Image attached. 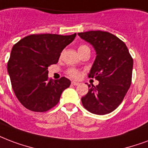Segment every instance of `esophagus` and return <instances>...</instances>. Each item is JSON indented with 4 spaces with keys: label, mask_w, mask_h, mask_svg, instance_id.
I'll return each instance as SVG.
<instances>
[{
    "label": "esophagus",
    "mask_w": 148,
    "mask_h": 148,
    "mask_svg": "<svg viewBox=\"0 0 148 148\" xmlns=\"http://www.w3.org/2000/svg\"><path fill=\"white\" fill-rule=\"evenodd\" d=\"M71 84H73V85H75V86H77V85H78L79 84V82H72Z\"/></svg>",
    "instance_id": "obj_1"
}]
</instances>
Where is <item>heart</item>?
<instances>
[{
  "label": "heart",
  "mask_w": 148,
  "mask_h": 148,
  "mask_svg": "<svg viewBox=\"0 0 148 148\" xmlns=\"http://www.w3.org/2000/svg\"><path fill=\"white\" fill-rule=\"evenodd\" d=\"M88 47L86 46H84V45H82V46H80L78 48V51L79 50H82V49H84L85 48H87ZM67 74L69 75L70 77H71L73 78H77V77H79V71L77 70L74 69V68H70L68 69V71H66Z\"/></svg>",
  "instance_id": "heart-1"
}]
</instances>
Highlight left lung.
I'll return each instance as SVG.
<instances>
[{
    "label": "left lung",
    "instance_id": "left-lung-1",
    "mask_svg": "<svg viewBox=\"0 0 148 148\" xmlns=\"http://www.w3.org/2000/svg\"><path fill=\"white\" fill-rule=\"evenodd\" d=\"M92 45L96 58L89 72L99 84H88V92L82 98L83 106L92 113L106 115L119 106L130 87L133 58L126 44L108 32L89 31L77 34Z\"/></svg>",
    "mask_w": 148,
    "mask_h": 148
}]
</instances>
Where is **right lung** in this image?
Returning a JSON list of instances; mask_svg holds the SVG:
<instances>
[{
    "label": "right lung",
    "instance_id": "obj_1",
    "mask_svg": "<svg viewBox=\"0 0 148 148\" xmlns=\"http://www.w3.org/2000/svg\"><path fill=\"white\" fill-rule=\"evenodd\" d=\"M76 36L56 34H35L19 40L12 47L8 62V72L17 99L26 109L43 112L60 101L71 84L62 77H48V66L58 62L60 53Z\"/></svg>",
    "mask_w": 148,
    "mask_h": 148
}]
</instances>
